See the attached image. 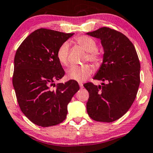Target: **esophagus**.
I'll return each instance as SVG.
<instances>
[{"label": "esophagus", "instance_id": "34e87169", "mask_svg": "<svg viewBox=\"0 0 153 153\" xmlns=\"http://www.w3.org/2000/svg\"><path fill=\"white\" fill-rule=\"evenodd\" d=\"M79 86H80L81 88H82L83 87H84V86H83V84H82V83H80V84H79Z\"/></svg>", "mask_w": 153, "mask_h": 153}]
</instances>
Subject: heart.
<instances>
[{
  "label": "heart",
  "instance_id": "1",
  "mask_svg": "<svg viewBox=\"0 0 153 153\" xmlns=\"http://www.w3.org/2000/svg\"><path fill=\"white\" fill-rule=\"evenodd\" d=\"M76 41L88 52L86 60H89L96 65H99L101 62V56L97 50V44L96 41L91 37L85 35L76 37ZM69 53V44L67 42L62 43L56 52V57L58 61L62 65L67 66L68 65ZM92 71V67L88 65H72L68 69L67 76L71 79L82 82L87 79L88 76L91 74Z\"/></svg>",
  "mask_w": 153,
  "mask_h": 153
}]
</instances>
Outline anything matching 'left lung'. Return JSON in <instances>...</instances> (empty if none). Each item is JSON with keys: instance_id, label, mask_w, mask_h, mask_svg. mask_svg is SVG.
Segmentation results:
<instances>
[{"instance_id": "left-lung-1", "label": "left lung", "mask_w": 153, "mask_h": 153, "mask_svg": "<svg viewBox=\"0 0 153 153\" xmlns=\"http://www.w3.org/2000/svg\"><path fill=\"white\" fill-rule=\"evenodd\" d=\"M86 34L101 39L104 51L94 79L107 82L101 86L84 84L89 94L86 110L96 121H115L129 110L136 97L140 82L138 56L133 43L120 32L103 27Z\"/></svg>"}]
</instances>
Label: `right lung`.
<instances>
[{"label": "right lung", "mask_w": 153, "mask_h": 153, "mask_svg": "<svg viewBox=\"0 0 153 153\" xmlns=\"http://www.w3.org/2000/svg\"><path fill=\"white\" fill-rule=\"evenodd\" d=\"M73 35L40 28L28 35L16 51L13 84L17 100L25 116L39 126L63 122L68 103L79 89L74 81L54 83L65 73L56 52Z\"/></svg>", "instance_id": "right-lung-1"}]
</instances>
